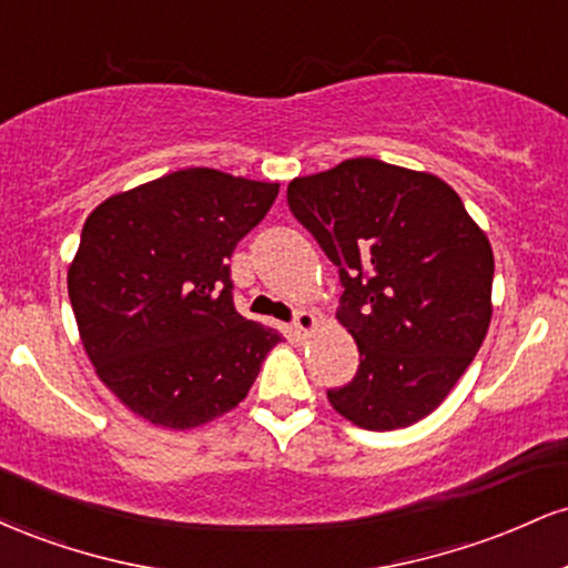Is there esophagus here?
<instances>
[{
	"mask_svg": "<svg viewBox=\"0 0 568 568\" xmlns=\"http://www.w3.org/2000/svg\"><path fill=\"white\" fill-rule=\"evenodd\" d=\"M315 328H317V317L306 310L298 312L296 321H293V331H296L298 336H310Z\"/></svg>",
	"mask_w": 568,
	"mask_h": 568,
	"instance_id": "34e87169",
	"label": "esophagus"
}]
</instances>
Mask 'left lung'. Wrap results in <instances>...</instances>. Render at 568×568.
I'll return each instance as SVG.
<instances>
[{
	"label": "left lung",
	"mask_w": 568,
	"mask_h": 568,
	"mask_svg": "<svg viewBox=\"0 0 568 568\" xmlns=\"http://www.w3.org/2000/svg\"><path fill=\"white\" fill-rule=\"evenodd\" d=\"M288 205L342 277L338 323L361 349L328 389L363 429H400L446 400L491 323L494 253L446 181L374 158L288 184Z\"/></svg>",
	"instance_id": "8db88e82"
}]
</instances>
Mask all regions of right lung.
<instances>
[{
	"mask_svg": "<svg viewBox=\"0 0 568 568\" xmlns=\"http://www.w3.org/2000/svg\"><path fill=\"white\" fill-rule=\"evenodd\" d=\"M280 184L186 168L90 213L69 264V298L98 379L135 416L207 425L245 400L283 342L232 304L226 258Z\"/></svg>",
	"mask_w": 568,
	"mask_h": 568,
	"instance_id": "obj_1",
	"label": "right lung"
}]
</instances>
